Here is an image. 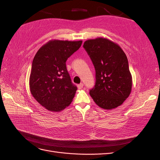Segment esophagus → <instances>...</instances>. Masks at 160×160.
Masks as SVG:
<instances>
[{
  "instance_id": "esophagus-1",
  "label": "esophagus",
  "mask_w": 160,
  "mask_h": 160,
  "mask_svg": "<svg viewBox=\"0 0 160 160\" xmlns=\"http://www.w3.org/2000/svg\"><path fill=\"white\" fill-rule=\"evenodd\" d=\"M83 83H80L79 85H77V88H78L79 89H81L83 88Z\"/></svg>"
}]
</instances>
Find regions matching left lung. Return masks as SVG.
Wrapping results in <instances>:
<instances>
[{"label": "left lung", "mask_w": 160, "mask_h": 160, "mask_svg": "<svg viewBox=\"0 0 160 160\" xmlns=\"http://www.w3.org/2000/svg\"><path fill=\"white\" fill-rule=\"evenodd\" d=\"M96 72L95 88L89 94L99 108H117L129 96L132 76L126 55L117 43L107 38L98 37L85 41Z\"/></svg>", "instance_id": "left-lung-1"}]
</instances>
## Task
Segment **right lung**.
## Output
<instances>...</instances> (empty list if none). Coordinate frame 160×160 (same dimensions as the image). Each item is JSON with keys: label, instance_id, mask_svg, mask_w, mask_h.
I'll return each mask as SVG.
<instances>
[{"label": "right lung", "instance_id": "1", "mask_svg": "<svg viewBox=\"0 0 160 160\" xmlns=\"http://www.w3.org/2000/svg\"><path fill=\"white\" fill-rule=\"evenodd\" d=\"M82 42L51 40L35 55L29 77L30 91L46 109L59 112L72 102L77 88L72 83L66 61L79 49Z\"/></svg>", "mask_w": 160, "mask_h": 160}]
</instances>
